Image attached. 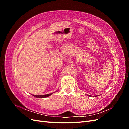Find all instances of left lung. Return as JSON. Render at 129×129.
<instances>
[{
	"label": "left lung",
	"mask_w": 129,
	"mask_h": 129,
	"mask_svg": "<svg viewBox=\"0 0 129 129\" xmlns=\"http://www.w3.org/2000/svg\"><path fill=\"white\" fill-rule=\"evenodd\" d=\"M87 96H89V97H91V96H90V95H87ZM97 96H99V95L95 96V97H97Z\"/></svg>",
	"instance_id": "1"
}]
</instances>
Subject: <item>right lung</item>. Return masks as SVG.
<instances>
[{
  "instance_id": "1",
  "label": "right lung",
  "mask_w": 129,
  "mask_h": 129,
  "mask_svg": "<svg viewBox=\"0 0 129 129\" xmlns=\"http://www.w3.org/2000/svg\"><path fill=\"white\" fill-rule=\"evenodd\" d=\"M58 90H56L55 92H57L58 91ZM53 92V93H54ZM53 93H49V94H47V95H32L34 97H37V98H45V97H49L50 96H51Z\"/></svg>"
}]
</instances>
